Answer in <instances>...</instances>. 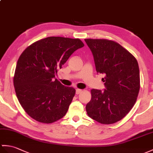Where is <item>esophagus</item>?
<instances>
[{"label": "esophagus", "instance_id": "34e87169", "mask_svg": "<svg viewBox=\"0 0 153 153\" xmlns=\"http://www.w3.org/2000/svg\"><path fill=\"white\" fill-rule=\"evenodd\" d=\"M81 92H82V90L81 89H79V88H77V89H76V94H80Z\"/></svg>", "mask_w": 153, "mask_h": 153}]
</instances>
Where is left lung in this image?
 Listing matches in <instances>:
<instances>
[{
  "label": "left lung",
  "instance_id": "8db88e82",
  "mask_svg": "<svg viewBox=\"0 0 153 153\" xmlns=\"http://www.w3.org/2000/svg\"><path fill=\"white\" fill-rule=\"evenodd\" d=\"M93 53L96 70L104 74V91L91 90L86 105L87 115L109 125L125 117L136 103L140 87V70L136 58L117 42L105 39H85Z\"/></svg>",
  "mask_w": 153,
  "mask_h": 153
}]
</instances>
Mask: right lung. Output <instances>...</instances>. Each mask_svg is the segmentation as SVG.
Returning a JSON list of instances; mask_svg holds the SVG:
<instances>
[{
    "instance_id": "obj_1",
    "label": "right lung",
    "mask_w": 153,
    "mask_h": 153,
    "mask_svg": "<svg viewBox=\"0 0 153 153\" xmlns=\"http://www.w3.org/2000/svg\"><path fill=\"white\" fill-rule=\"evenodd\" d=\"M83 46L78 38L52 36L34 42L21 53L13 85L21 105L32 118L48 124L66 115L76 90L60 83L55 75Z\"/></svg>"
}]
</instances>
